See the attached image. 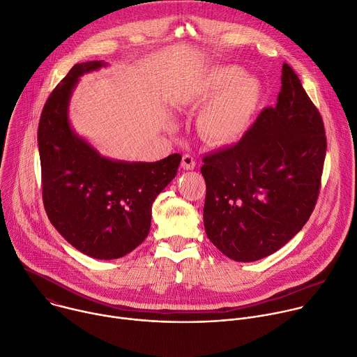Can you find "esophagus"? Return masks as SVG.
Here are the masks:
<instances>
[{"mask_svg": "<svg viewBox=\"0 0 357 357\" xmlns=\"http://www.w3.org/2000/svg\"><path fill=\"white\" fill-rule=\"evenodd\" d=\"M181 165H182V168H183V169L189 171V169H193V168H195L196 162H195V158H193L192 155L185 154V155L182 157V162H181Z\"/></svg>", "mask_w": 357, "mask_h": 357, "instance_id": "1", "label": "esophagus"}]
</instances>
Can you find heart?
<instances>
[{
    "mask_svg": "<svg viewBox=\"0 0 357 357\" xmlns=\"http://www.w3.org/2000/svg\"><path fill=\"white\" fill-rule=\"evenodd\" d=\"M261 96L260 82L236 65H212L196 75L188 91L195 105H203L197 126L209 142L229 144L247 130Z\"/></svg>",
    "mask_w": 357,
    "mask_h": 357,
    "instance_id": "heart-1",
    "label": "heart"
}]
</instances>
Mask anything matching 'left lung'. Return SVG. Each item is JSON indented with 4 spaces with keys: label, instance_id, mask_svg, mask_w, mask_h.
Instances as JSON below:
<instances>
[{
    "label": "left lung",
    "instance_id": "8db88e82",
    "mask_svg": "<svg viewBox=\"0 0 357 357\" xmlns=\"http://www.w3.org/2000/svg\"><path fill=\"white\" fill-rule=\"evenodd\" d=\"M325 155L322 117L284 63L275 107L264 109L237 144L203 157L209 240L243 263L280 250L317 205Z\"/></svg>",
    "mask_w": 357,
    "mask_h": 357
}]
</instances>
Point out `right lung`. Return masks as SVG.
I'll use <instances>...</instances> for the list:
<instances>
[{
    "mask_svg": "<svg viewBox=\"0 0 357 357\" xmlns=\"http://www.w3.org/2000/svg\"><path fill=\"white\" fill-rule=\"evenodd\" d=\"M106 65H75L47 97L38 127L46 215L68 243L97 260L120 259L145 240L152 202L175 178L182 158L114 161L72 130L68 110L79 77Z\"/></svg>",
    "mask_w": 357,
    "mask_h": 357,
    "instance_id": "obj_1",
    "label": "right lung"
}]
</instances>
